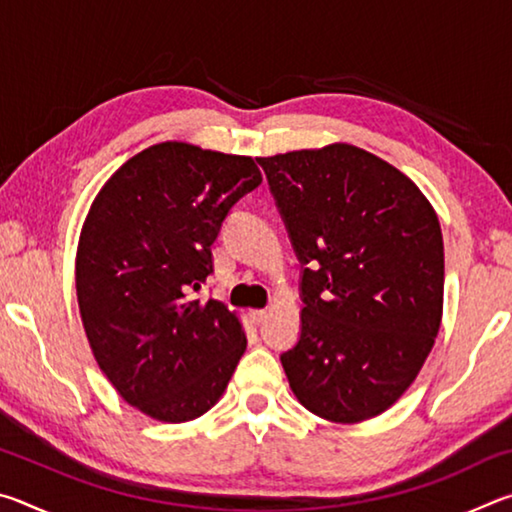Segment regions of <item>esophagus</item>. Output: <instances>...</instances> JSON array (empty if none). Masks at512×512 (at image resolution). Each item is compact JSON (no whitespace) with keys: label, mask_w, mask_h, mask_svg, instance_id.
<instances>
[{"label":"esophagus","mask_w":512,"mask_h":512,"mask_svg":"<svg viewBox=\"0 0 512 512\" xmlns=\"http://www.w3.org/2000/svg\"><path fill=\"white\" fill-rule=\"evenodd\" d=\"M266 318H268V311L266 309H253V311H250V320H253L255 325H262Z\"/></svg>","instance_id":"1"}]
</instances>
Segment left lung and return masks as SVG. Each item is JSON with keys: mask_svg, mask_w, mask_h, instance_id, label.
<instances>
[{"mask_svg": "<svg viewBox=\"0 0 512 512\" xmlns=\"http://www.w3.org/2000/svg\"><path fill=\"white\" fill-rule=\"evenodd\" d=\"M257 162L302 264L300 336L280 354L291 391L318 418H375L413 384L438 336V216L411 178L352 144Z\"/></svg>", "mask_w": 512, "mask_h": 512, "instance_id": "8db88e82", "label": "left lung"}]
</instances>
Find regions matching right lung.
Segmentation results:
<instances>
[{"instance_id":"obj_1","label":"right lung","mask_w":512,"mask_h":512,"mask_svg":"<svg viewBox=\"0 0 512 512\" xmlns=\"http://www.w3.org/2000/svg\"><path fill=\"white\" fill-rule=\"evenodd\" d=\"M262 185L253 158L162 142L112 173L76 250L81 320L103 375L162 422L219 402L246 350L239 318L194 293L232 207Z\"/></svg>"}]
</instances>
